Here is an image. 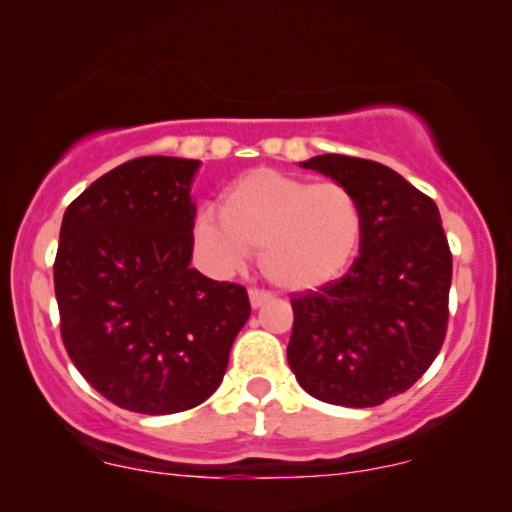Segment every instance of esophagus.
<instances>
[{"mask_svg": "<svg viewBox=\"0 0 512 512\" xmlns=\"http://www.w3.org/2000/svg\"><path fill=\"white\" fill-rule=\"evenodd\" d=\"M269 300H274V295L269 293V291H260V288H250V305L255 307H262V305H267Z\"/></svg>", "mask_w": 512, "mask_h": 512, "instance_id": "obj_1", "label": "esophagus"}]
</instances>
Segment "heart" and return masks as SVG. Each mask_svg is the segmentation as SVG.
Returning <instances> with one entry per match:
<instances>
[{"label":"heart","mask_w":512,"mask_h":512,"mask_svg":"<svg viewBox=\"0 0 512 512\" xmlns=\"http://www.w3.org/2000/svg\"><path fill=\"white\" fill-rule=\"evenodd\" d=\"M362 236L365 214L348 186L272 169L240 176L221 193L219 214L202 209L195 219V240L214 267L229 272L260 250L262 272L291 291L346 274Z\"/></svg>","instance_id":"heart-1"}]
</instances>
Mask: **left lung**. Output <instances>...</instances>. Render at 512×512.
Returning <instances> with one entry per match:
<instances>
[{"mask_svg": "<svg viewBox=\"0 0 512 512\" xmlns=\"http://www.w3.org/2000/svg\"><path fill=\"white\" fill-rule=\"evenodd\" d=\"M303 166L353 190L365 236L343 279L291 300L288 365L310 396L374 408L408 391L446 338L453 257L439 207L372 159L319 155Z\"/></svg>", "mask_w": 512, "mask_h": 512, "instance_id": "1", "label": "left lung"}]
</instances>
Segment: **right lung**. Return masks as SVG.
I'll return each instance as SVG.
<instances>
[{"label":"right lung","instance_id":"obj_1","mask_svg":"<svg viewBox=\"0 0 512 512\" xmlns=\"http://www.w3.org/2000/svg\"><path fill=\"white\" fill-rule=\"evenodd\" d=\"M200 162L138 157L66 207L54 293L61 341L85 381L123 410L171 415L224 379L248 291L190 267Z\"/></svg>","mask_w":512,"mask_h":512}]
</instances>
